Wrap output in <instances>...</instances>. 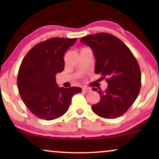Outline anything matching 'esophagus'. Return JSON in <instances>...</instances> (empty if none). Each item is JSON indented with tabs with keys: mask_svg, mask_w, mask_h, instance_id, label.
<instances>
[{
	"mask_svg": "<svg viewBox=\"0 0 159 159\" xmlns=\"http://www.w3.org/2000/svg\"><path fill=\"white\" fill-rule=\"evenodd\" d=\"M90 90H91V89L90 88H86V87H84V88H82V91H83V92L88 93V92H90Z\"/></svg>",
	"mask_w": 159,
	"mask_h": 159,
	"instance_id": "obj_1",
	"label": "esophagus"
}]
</instances>
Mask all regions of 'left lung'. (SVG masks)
I'll return each mask as SVG.
<instances>
[{"label": "left lung", "mask_w": 159, "mask_h": 159, "mask_svg": "<svg viewBox=\"0 0 159 159\" xmlns=\"http://www.w3.org/2000/svg\"><path fill=\"white\" fill-rule=\"evenodd\" d=\"M80 42L92 48L95 60V74L106 78L105 91L93 88L101 100L92 106L93 111L106 119L125 114L138 98L141 87V72L129 48L113 34L101 32L85 36Z\"/></svg>", "instance_id": "obj_1"}]
</instances>
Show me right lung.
I'll use <instances>...</instances> for the list:
<instances>
[{
    "label": "right lung",
    "instance_id": "1",
    "mask_svg": "<svg viewBox=\"0 0 159 159\" xmlns=\"http://www.w3.org/2000/svg\"><path fill=\"white\" fill-rule=\"evenodd\" d=\"M77 38H52L30 50L23 58L17 76L20 97L34 116L45 120L61 116L71 98L82 88H58L56 75L64 69V56Z\"/></svg>",
    "mask_w": 159,
    "mask_h": 159
}]
</instances>
